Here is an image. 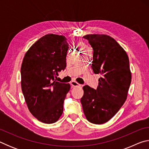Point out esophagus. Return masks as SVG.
Segmentation results:
<instances>
[{
    "mask_svg": "<svg viewBox=\"0 0 149 149\" xmlns=\"http://www.w3.org/2000/svg\"><path fill=\"white\" fill-rule=\"evenodd\" d=\"M71 85L73 87H78V86H81V85L79 84H78L77 82L75 81H72L71 82Z\"/></svg>",
    "mask_w": 149,
    "mask_h": 149,
    "instance_id": "obj_1",
    "label": "esophagus"
}]
</instances>
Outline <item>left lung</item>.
Instances as JSON below:
<instances>
[{
  "instance_id": "obj_1",
  "label": "left lung",
  "mask_w": 149,
  "mask_h": 149,
  "mask_svg": "<svg viewBox=\"0 0 149 149\" xmlns=\"http://www.w3.org/2000/svg\"><path fill=\"white\" fill-rule=\"evenodd\" d=\"M93 49L92 68L101 75L97 89L83 87L81 103L87 120L95 124L107 122L119 111L132 81L129 58L114 39L107 35L84 36Z\"/></svg>"
}]
</instances>
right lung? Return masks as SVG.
<instances>
[{
	"label": "right lung",
	"instance_id": "right-lung-1",
	"mask_svg": "<svg viewBox=\"0 0 149 149\" xmlns=\"http://www.w3.org/2000/svg\"><path fill=\"white\" fill-rule=\"evenodd\" d=\"M69 47L63 35L48 34L37 41L25 54L21 67V86L32 115L45 123L58 120L69 84L54 79L66 67Z\"/></svg>",
	"mask_w": 149,
	"mask_h": 149
}]
</instances>
